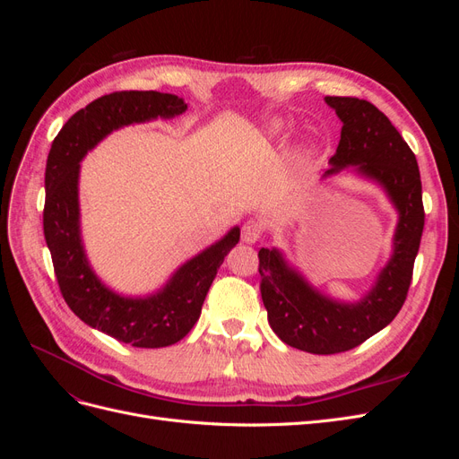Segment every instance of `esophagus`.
Segmentation results:
<instances>
[{
	"instance_id": "obj_1",
	"label": "esophagus",
	"mask_w": 459,
	"mask_h": 459,
	"mask_svg": "<svg viewBox=\"0 0 459 459\" xmlns=\"http://www.w3.org/2000/svg\"><path fill=\"white\" fill-rule=\"evenodd\" d=\"M258 239H260V226H258V221L248 220L247 224L243 226V230H241V241L247 243V245H253V243H256Z\"/></svg>"
}]
</instances>
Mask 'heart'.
<instances>
[{
  "label": "heart",
  "instance_id": "obj_1",
  "mask_svg": "<svg viewBox=\"0 0 459 459\" xmlns=\"http://www.w3.org/2000/svg\"><path fill=\"white\" fill-rule=\"evenodd\" d=\"M283 130V122L281 120H272L266 128H264V137H268V140H272V137L280 135Z\"/></svg>",
  "mask_w": 459,
  "mask_h": 459
}]
</instances>
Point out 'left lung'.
Masks as SVG:
<instances>
[{
	"label": "left lung",
	"mask_w": 459,
	"mask_h": 459,
	"mask_svg": "<svg viewBox=\"0 0 459 459\" xmlns=\"http://www.w3.org/2000/svg\"><path fill=\"white\" fill-rule=\"evenodd\" d=\"M325 103L335 110L342 128L324 178L351 170L377 184L396 208L398 221L391 258L356 302L324 295L280 248L258 251L260 293L270 327L285 344L310 354L351 351L393 322L408 295L425 224L418 160L391 120L356 97H325Z\"/></svg>",
	"instance_id": "1"
}]
</instances>
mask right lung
<instances>
[{
	"label": "right lung",
	"mask_w": 459,
	"mask_h": 459,
	"mask_svg": "<svg viewBox=\"0 0 459 459\" xmlns=\"http://www.w3.org/2000/svg\"><path fill=\"white\" fill-rule=\"evenodd\" d=\"M187 110L182 97L160 91H115L80 108L55 137L46 164L44 235L65 302L82 322L137 349L182 341L197 324L204 297L239 228L184 262L159 290L126 297L93 272L80 230V162L108 134L130 124L174 118Z\"/></svg>",
	"instance_id": "add662e5"
}]
</instances>
